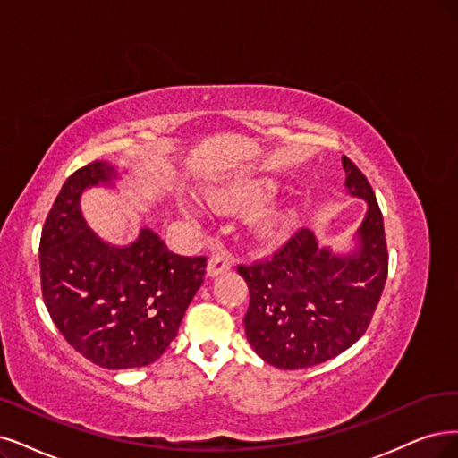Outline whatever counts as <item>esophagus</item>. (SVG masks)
I'll use <instances>...</instances> for the list:
<instances>
[{
	"instance_id": "1",
	"label": "esophagus",
	"mask_w": 458,
	"mask_h": 458,
	"mask_svg": "<svg viewBox=\"0 0 458 458\" xmlns=\"http://www.w3.org/2000/svg\"><path fill=\"white\" fill-rule=\"evenodd\" d=\"M232 267V259L226 250H216L215 255H211L209 262H208V277H216L220 274L228 272V269Z\"/></svg>"
}]
</instances>
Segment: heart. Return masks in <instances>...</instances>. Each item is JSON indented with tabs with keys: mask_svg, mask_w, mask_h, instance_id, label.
Here are the masks:
<instances>
[{
	"mask_svg": "<svg viewBox=\"0 0 458 458\" xmlns=\"http://www.w3.org/2000/svg\"><path fill=\"white\" fill-rule=\"evenodd\" d=\"M276 184L269 179H247L223 186L211 194V203L218 209H238V208H257L274 196ZM184 213H191L184 208ZM277 228V218L269 220L264 226V233L272 235Z\"/></svg>",
	"mask_w": 458,
	"mask_h": 458,
	"instance_id": "b5f03b06",
	"label": "heart"
}]
</instances>
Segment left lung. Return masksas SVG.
<instances>
[{"label": "left lung", "mask_w": 458, "mask_h": 458, "mask_svg": "<svg viewBox=\"0 0 458 458\" xmlns=\"http://www.w3.org/2000/svg\"><path fill=\"white\" fill-rule=\"evenodd\" d=\"M345 191L366 201L352 247H318L298 230L272 260L240 266L249 286L245 334L259 357L281 369L323 364L359 342L386 281L388 255L377 199L360 169L342 157Z\"/></svg>", "instance_id": "1"}]
</instances>
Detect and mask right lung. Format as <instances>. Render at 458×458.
Instances as JSON below:
<instances>
[{"label": "right lung", "instance_id": "right-lung-1", "mask_svg": "<svg viewBox=\"0 0 458 458\" xmlns=\"http://www.w3.org/2000/svg\"><path fill=\"white\" fill-rule=\"evenodd\" d=\"M118 179L109 162L77 169L47 215L39 245L50 318L84 359L107 369L160 359L206 274V257L175 255L148 226L128 245L99 238L81 198L94 186L116 189Z\"/></svg>", "mask_w": 458, "mask_h": 458}]
</instances>
